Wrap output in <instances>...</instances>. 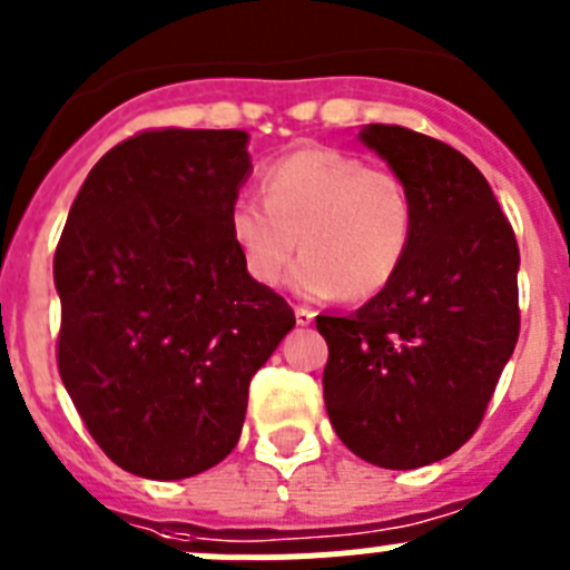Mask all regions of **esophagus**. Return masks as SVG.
<instances>
[{
    "mask_svg": "<svg viewBox=\"0 0 570 570\" xmlns=\"http://www.w3.org/2000/svg\"><path fill=\"white\" fill-rule=\"evenodd\" d=\"M295 321H297V326H309V323L315 321V312H312L309 306H297Z\"/></svg>",
    "mask_w": 570,
    "mask_h": 570,
    "instance_id": "esophagus-1",
    "label": "esophagus"
}]
</instances>
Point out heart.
I'll return each instance as SVG.
<instances>
[{"mask_svg": "<svg viewBox=\"0 0 570 570\" xmlns=\"http://www.w3.org/2000/svg\"><path fill=\"white\" fill-rule=\"evenodd\" d=\"M264 202L238 196L227 233L253 281L281 284L301 253L292 286L309 301L374 297L405 264L416 210L399 174L357 154L306 146L261 171Z\"/></svg>", "mask_w": 570, "mask_h": 570, "instance_id": "b5f03b06", "label": "heart"}]
</instances>
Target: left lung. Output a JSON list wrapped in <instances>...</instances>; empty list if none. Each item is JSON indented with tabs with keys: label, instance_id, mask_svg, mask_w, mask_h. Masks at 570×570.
Here are the masks:
<instances>
[{
	"label": "left lung",
	"instance_id": "obj_1",
	"mask_svg": "<svg viewBox=\"0 0 570 570\" xmlns=\"http://www.w3.org/2000/svg\"><path fill=\"white\" fill-rule=\"evenodd\" d=\"M360 140L407 185L416 230L380 295L345 317L317 315L323 399L351 453L416 470L455 453L487 413L520 334V249L483 174L453 146L385 124Z\"/></svg>",
	"mask_w": 570,
	"mask_h": 570
}]
</instances>
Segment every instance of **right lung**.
<instances>
[{
	"label": "right lung",
	"instance_id": "right-lung-1",
	"mask_svg": "<svg viewBox=\"0 0 570 570\" xmlns=\"http://www.w3.org/2000/svg\"><path fill=\"white\" fill-rule=\"evenodd\" d=\"M247 140L140 131L98 159L69 207L52 261L58 374L89 435L131 475L179 481L227 459L249 380L295 326L227 233L253 171Z\"/></svg>",
	"mask_w": 570,
	"mask_h": 570
}]
</instances>
